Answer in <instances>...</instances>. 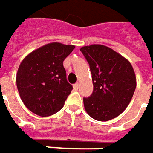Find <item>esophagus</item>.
Here are the masks:
<instances>
[{
    "mask_svg": "<svg viewBox=\"0 0 153 153\" xmlns=\"http://www.w3.org/2000/svg\"><path fill=\"white\" fill-rule=\"evenodd\" d=\"M79 83H76V84H74V90H78L79 89Z\"/></svg>",
    "mask_w": 153,
    "mask_h": 153,
    "instance_id": "obj_1",
    "label": "esophagus"
}]
</instances>
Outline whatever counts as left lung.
Listing matches in <instances>:
<instances>
[{
	"label": "left lung",
	"mask_w": 153,
	"mask_h": 153,
	"mask_svg": "<svg viewBox=\"0 0 153 153\" xmlns=\"http://www.w3.org/2000/svg\"><path fill=\"white\" fill-rule=\"evenodd\" d=\"M89 63L93 91L84 97L91 117L106 122L118 116L129 104L136 88V77L130 62L109 47L92 44L80 49Z\"/></svg>",
	"instance_id": "left-lung-1"
}]
</instances>
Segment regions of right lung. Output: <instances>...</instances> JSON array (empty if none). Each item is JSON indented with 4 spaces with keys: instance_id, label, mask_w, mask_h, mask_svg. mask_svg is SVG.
Listing matches in <instances>:
<instances>
[{
    "instance_id": "obj_1",
    "label": "right lung",
    "mask_w": 153,
    "mask_h": 153,
    "mask_svg": "<svg viewBox=\"0 0 153 153\" xmlns=\"http://www.w3.org/2000/svg\"><path fill=\"white\" fill-rule=\"evenodd\" d=\"M75 47L51 43L32 51L20 63L16 77L24 104L40 116H51L63 107L73 90L63 61Z\"/></svg>"
}]
</instances>
